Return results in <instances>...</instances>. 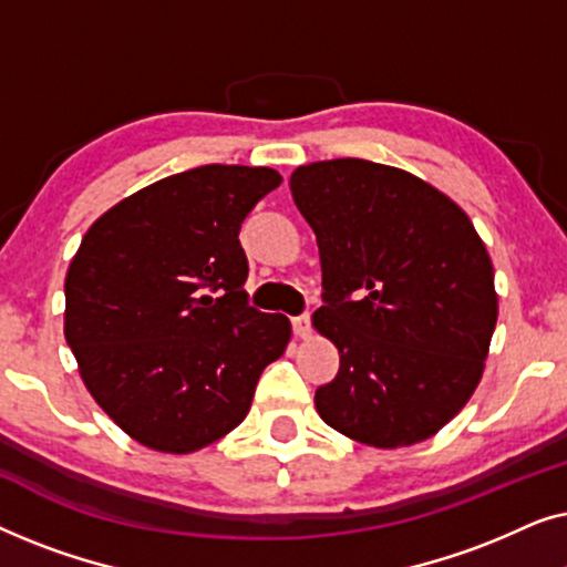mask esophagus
<instances>
[{
	"label": "esophagus",
	"instance_id": "34e87169",
	"mask_svg": "<svg viewBox=\"0 0 567 567\" xmlns=\"http://www.w3.org/2000/svg\"><path fill=\"white\" fill-rule=\"evenodd\" d=\"M291 330L297 338H309V332H312V320H309V315L291 317Z\"/></svg>",
	"mask_w": 567,
	"mask_h": 567
}]
</instances>
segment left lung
I'll return each instance as SVG.
<instances>
[{
    "label": "left lung",
    "instance_id": "left-lung-1",
    "mask_svg": "<svg viewBox=\"0 0 567 567\" xmlns=\"http://www.w3.org/2000/svg\"><path fill=\"white\" fill-rule=\"evenodd\" d=\"M289 185L320 247L315 328L340 353L317 413L379 449L433 436L475 392L498 320L493 262L470 216L421 177L369 159L312 162Z\"/></svg>",
    "mask_w": 567,
    "mask_h": 567
}]
</instances>
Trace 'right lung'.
Returning a JSON list of instances; mask_svg holds the SVG:
<instances>
[{
    "label": "right lung",
    "instance_id": "obj_1",
    "mask_svg": "<svg viewBox=\"0 0 567 567\" xmlns=\"http://www.w3.org/2000/svg\"><path fill=\"white\" fill-rule=\"evenodd\" d=\"M281 185L270 167L204 165L123 198L69 266L64 336L100 408L169 454L237 429L291 324L247 305L245 216Z\"/></svg>",
    "mask_w": 567,
    "mask_h": 567
}]
</instances>
